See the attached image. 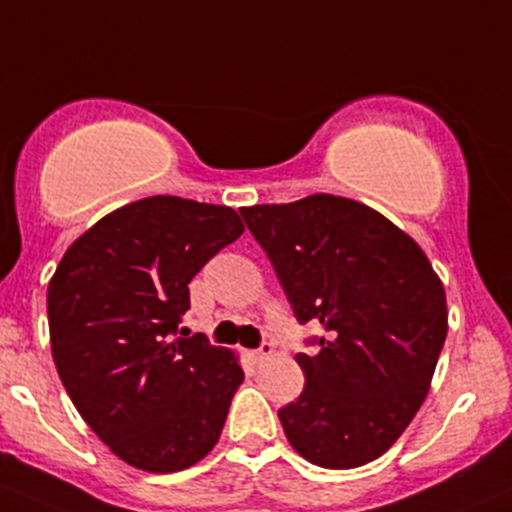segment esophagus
I'll list each match as a JSON object with an SVG mask.
<instances>
[{
    "mask_svg": "<svg viewBox=\"0 0 512 512\" xmlns=\"http://www.w3.org/2000/svg\"><path fill=\"white\" fill-rule=\"evenodd\" d=\"M250 355H252V359H255V362H265L267 357L274 355V345H272V342H262V345L257 347V350H252Z\"/></svg>",
    "mask_w": 512,
    "mask_h": 512,
    "instance_id": "esophagus-1",
    "label": "esophagus"
}]
</instances>
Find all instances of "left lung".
<instances>
[{"instance_id": "1", "label": "left lung", "mask_w": 512, "mask_h": 512, "mask_svg": "<svg viewBox=\"0 0 512 512\" xmlns=\"http://www.w3.org/2000/svg\"><path fill=\"white\" fill-rule=\"evenodd\" d=\"M301 325V396L279 408L291 447L325 469L381 457L428 396L447 338L440 277L411 235L333 194L240 209Z\"/></svg>"}]
</instances>
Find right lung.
Listing matches in <instances>:
<instances>
[{"instance_id": "add662e5", "label": "right lung", "mask_w": 512, "mask_h": 512, "mask_svg": "<svg viewBox=\"0 0 512 512\" xmlns=\"http://www.w3.org/2000/svg\"><path fill=\"white\" fill-rule=\"evenodd\" d=\"M243 230L228 206L150 196L94 223L50 279L60 381L84 423L136 469L182 471L221 437L245 379L238 357L177 333L189 282Z\"/></svg>"}]
</instances>
